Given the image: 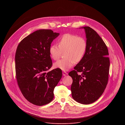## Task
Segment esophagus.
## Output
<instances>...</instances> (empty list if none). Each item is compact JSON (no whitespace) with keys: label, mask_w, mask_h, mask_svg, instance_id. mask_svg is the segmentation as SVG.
Segmentation results:
<instances>
[{"label":"esophagus","mask_w":125,"mask_h":125,"mask_svg":"<svg viewBox=\"0 0 125 125\" xmlns=\"http://www.w3.org/2000/svg\"><path fill=\"white\" fill-rule=\"evenodd\" d=\"M62 74H63V76H66V75H68V73H67L66 72H65V71H64V72H62Z\"/></svg>","instance_id":"obj_1"}]
</instances>
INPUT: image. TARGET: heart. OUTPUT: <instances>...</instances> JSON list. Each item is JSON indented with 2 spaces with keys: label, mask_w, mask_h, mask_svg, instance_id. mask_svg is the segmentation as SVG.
Returning a JSON list of instances; mask_svg holds the SVG:
<instances>
[{
  "label": "heart",
  "mask_w": 125,
  "mask_h": 125,
  "mask_svg": "<svg viewBox=\"0 0 125 125\" xmlns=\"http://www.w3.org/2000/svg\"><path fill=\"white\" fill-rule=\"evenodd\" d=\"M59 46L52 44L49 49L51 57L54 60L58 59L64 53L65 58L55 62L54 67L67 71L72 67L75 63L80 62L83 59L87 48V42L84 38L76 34L66 33L60 38Z\"/></svg>",
  "instance_id": "heart-1"
}]
</instances>
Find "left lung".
Returning a JSON list of instances; mask_svg holds the SVG:
<instances>
[{
	"label": "left lung",
	"instance_id": "8db88e82",
	"mask_svg": "<svg viewBox=\"0 0 125 125\" xmlns=\"http://www.w3.org/2000/svg\"><path fill=\"white\" fill-rule=\"evenodd\" d=\"M82 29L86 33V51L69 75L73 79L71 90L73 99L89 104L101 96L107 84L110 60L107 47L97 33L90 27Z\"/></svg>",
	"mask_w": 125,
	"mask_h": 125
}]
</instances>
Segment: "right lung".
Returning <instances> with one entry per match:
<instances>
[{"label":"right lung","mask_w":125,"mask_h":125,"mask_svg":"<svg viewBox=\"0 0 125 125\" xmlns=\"http://www.w3.org/2000/svg\"><path fill=\"white\" fill-rule=\"evenodd\" d=\"M59 33L39 30L22 40L15 54L16 77L23 96L31 103L42 106L54 98V89L61 79L62 70H48L52 65L49 49Z\"/></svg>","instance_id":"obj_1"}]
</instances>
